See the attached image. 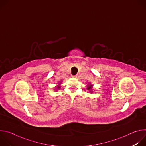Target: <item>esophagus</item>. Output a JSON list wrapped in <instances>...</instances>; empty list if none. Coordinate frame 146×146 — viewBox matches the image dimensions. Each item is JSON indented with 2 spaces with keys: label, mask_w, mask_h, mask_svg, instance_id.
Instances as JSON below:
<instances>
[{
  "label": "esophagus",
  "mask_w": 146,
  "mask_h": 146,
  "mask_svg": "<svg viewBox=\"0 0 146 146\" xmlns=\"http://www.w3.org/2000/svg\"><path fill=\"white\" fill-rule=\"evenodd\" d=\"M72 77H74V78H76V77H77V76H72Z\"/></svg>",
  "instance_id": "1"
}]
</instances>
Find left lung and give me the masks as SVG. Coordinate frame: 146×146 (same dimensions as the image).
Listing matches in <instances>:
<instances>
[{"label": "left lung", "mask_w": 146, "mask_h": 146, "mask_svg": "<svg viewBox=\"0 0 146 146\" xmlns=\"http://www.w3.org/2000/svg\"><path fill=\"white\" fill-rule=\"evenodd\" d=\"M93 84H91V82H89L88 84H87V86H86L87 87V90L88 91V92L90 93H92L93 92Z\"/></svg>", "instance_id": "8db88e82"}]
</instances>
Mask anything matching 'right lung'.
<instances>
[{"mask_svg": "<svg viewBox=\"0 0 146 146\" xmlns=\"http://www.w3.org/2000/svg\"><path fill=\"white\" fill-rule=\"evenodd\" d=\"M62 81L59 82L58 84H57V86L55 87V90H60V85L62 84Z\"/></svg>", "mask_w": 146, "mask_h": 146, "instance_id": "right-lung-1", "label": "right lung"}]
</instances>
